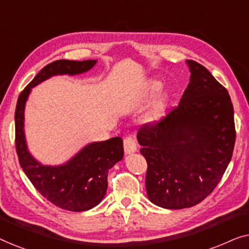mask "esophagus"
Wrapping results in <instances>:
<instances>
[{
  "label": "esophagus",
  "instance_id": "1",
  "mask_svg": "<svg viewBox=\"0 0 249 249\" xmlns=\"http://www.w3.org/2000/svg\"><path fill=\"white\" fill-rule=\"evenodd\" d=\"M124 147L125 154H131V153L137 152V142H136L135 137L132 136H128L124 139Z\"/></svg>",
  "mask_w": 249,
  "mask_h": 249
}]
</instances>
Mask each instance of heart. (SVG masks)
<instances>
[{
  "instance_id": "obj_1",
  "label": "heart",
  "mask_w": 249,
  "mask_h": 249,
  "mask_svg": "<svg viewBox=\"0 0 249 249\" xmlns=\"http://www.w3.org/2000/svg\"><path fill=\"white\" fill-rule=\"evenodd\" d=\"M161 87H162V85L160 81H156V80L151 81L148 85V88H147V95L148 96H153V95H155L160 89H161ZM165 103H166V97L164 96V95L160 96L158 100L155 101V103H154V105H153L151 112H149V114L147 115V120L154 121V120H156V119H159L160 117H161L163 111H164Z\"/></svg>"
}]
</instances>
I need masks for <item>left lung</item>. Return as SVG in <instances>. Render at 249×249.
<instances>
[{
    "instance_id": "1",
    "label": "left lung",
    "mask_w": 249,
    "mask_h": 249,
    "mask_svg": "<svg viewBox=\"0 0 249 249\" xmlns=\"http://www.w3.org/2000/svg\"><path fill=\"white\" fill-rule=\"evenodd\" d=\"M186 62L190 81L178 107L161 121L142 125L137 134L147 162L148 198L170 210L197 205L213 192L236 141L228 90L202 64Z\"/></svg>"
}]
</instances>
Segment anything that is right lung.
Instances as JSON below:
<instances>
[{"instance_id": "1", "label": "right lung", "mask_w": 249, "mask_h": 249, "mask_svg": "<svg viewBox=\"0 0 249 249\" xmlns=\"http://www.w3.org/2000/svg\"><path fill=\"white\" fill-rule=\"evenodd\" d=\"M96 60H57L44 67L19 95L17 102L16 149L19 163L34 187L60 209L83 212L93 209L104 198L107 173L124 158V142L114 137L90 142L72 159L61 165H43L27 148L25 138V105L33 87L56 74H79L90 70Z\"/></svg>"}]
</instances>
